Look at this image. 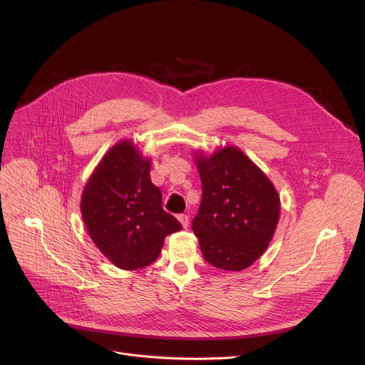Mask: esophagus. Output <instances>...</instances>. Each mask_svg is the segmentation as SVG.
I'll return each instance as SVG.
<instances>
[{
	"label": "esophagus",
	"mask_w": 365,
	"mask_h": 365,
	"mask_svg": "<svg viewBox=\"0 0 365 365\" xmlns=\"http://www.w3.org/2000/svg\"><path fill=\"white\" fill-rule=\"evenodd\" d=\"M178 219H179V222L182 223V226L186 229L187 225H189V216H187V215H179Z\"/></svg>",
	"instance_id": "obj_1"
}]
</instances>
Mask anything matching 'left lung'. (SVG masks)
<instances>
[{"label": "left lung", "instance_id": "1", "mask_svg": "<svg viewBox=\"0 0 365 365\" xmlns=\"http://www.w3.org/2000/svg\"><path fill=\"white\" fill-rule=\"evenodd\" d=\"M202 186L192 231L204 259L222 271H242L269 245L279 195L264 173L237 146L195 157Z\"/></svg>", "mask_w": 365, "mask_h": 365}]
</instances>
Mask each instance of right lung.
<instances>
[{
	"label": "right lung",
	"mask_w": 365,
	"mask_h": 365,
	"mask_svg": "<svg viewBox=\"0 0 365 365\" xmlns=\"http://www.w3.org/2000/svg\"><path fill=\"white\" fill-rule=\"evenodd\" d=\"M150 160L131 140L112 146L90 176L81 215L96 247L120 269L155 262L167 235L182 225L164 212L161 190L150 182Z\"/></svg>",
	"instance_id": "right-lung-1"
}]
</instances>
